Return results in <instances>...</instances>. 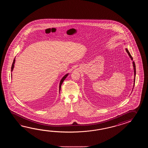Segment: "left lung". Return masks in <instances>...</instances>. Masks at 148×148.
I'll return each mask as SVG.
<instances>
[{
  "instance_id": "8db88e82",
  "label": "left lung",
  "mask_w": 148,
  "mask_h": 148,
  "mask_svg": "<svg viewBox=\"0 0 148 148\" xmlns=\"http://www.w3.org/2000/svg\"><path fill=\"white\" fill-rule=\"evenodd\" d=\"M125 50L126 51V52H127V53L129 54V57H130V58L131 59V60H133V58H132V56H131V55L130 53V52H129L128 50H127V49H126ZM133 67H134V86H134V85H135V75H136V68H135V63H134V61L133 62ZM133 88H134V87H133Z\"/></svg>"
}]
</instances>
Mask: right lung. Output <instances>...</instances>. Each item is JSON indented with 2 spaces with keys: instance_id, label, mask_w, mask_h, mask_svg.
<instances>
[{
  "instance_id": "1",
  "label": "right lung",
  "mask_w": 148,
  "mask_h": 148,
  "mask_svg": "<svg viewBox=\"0 0 148 148\" xmlns=\"http://www.w3.org/2000/svg\"><path fill=\"white\" fill-rule=\"evenodd\" d=\"M15 59H14V60L13 61V63L12 64V68H11V71H13V69H14V63H15ZM68 73H67L66 75H64V77H63V78H62V79L61 80V81H60V86H59V90L60 91V89H61V85H62V84L63 83V81L65 80V79L66 78V77L68 76Z\"/></svg>"
}]
</instances>
